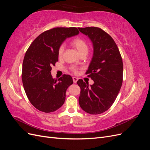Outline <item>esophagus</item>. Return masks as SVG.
<instances>
[{"mask_svg": "<svg viewBox=\"0 0 150 150\" xmlns=\"http://www.w3.org/2000/svg\"><path fill=\"white\" fill-rule=\"evenodd\" d=\"M72 80H73L74 83H76L77 81H78V78H76V77H73V78H72Z\"/></svg>", "mask_w": 150, "mask_h": 150, "instance_id": "esophagus-1", "label": "esophagus"}]
</instances>
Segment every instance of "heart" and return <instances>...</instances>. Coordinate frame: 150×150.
<instances>
[{
	"mask_svg": "<svg viewBox=\"0 0 150 150\" xmlns=\"http://www.w3.org/2000/svg\"><path fill=\"white\" fill-rule=\"evenodd\" d=\"M72 46H73L76 50L78 52L79 54L84 53V52H88V44L86 42L85 40L81 38H76L74 39H72L71 41ZM64 47L63 45H61L58 49V56L59 57H61L62 56L63 52H64ZM71 70L72 72H74V73L77 72V69L75 67H72L71 68Z\"/></svg>",
	"mask_w": 150,
	"mask_h": 150,
	"instance_id": "heart-1",
	"label": "heart"
}]
</instances>
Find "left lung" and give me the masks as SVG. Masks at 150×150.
<instances>
[{
  "label": "left lung",
  "mask_w": 150,
  "mask_h": 150,
  "mask_svg": "<svg viewBox=\"0 0 150 150\" xmlns=\"http://www.w3.org/2000/svg\"><path fill=\"white\" fill-rule=\"evenodd\" d=\"M93 44L94 53L86 74L94 81L89 87L83 79L77 84L81 88L79 103L85 112L98 115L112 106L122 83L123 64L116 42L111 36L96 27L78 28Z\"/></svg>",
  "instance_id": "obj_1"
}]
</instances>
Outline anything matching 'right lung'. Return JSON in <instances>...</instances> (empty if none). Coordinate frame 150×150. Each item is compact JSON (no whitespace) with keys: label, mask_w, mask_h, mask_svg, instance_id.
Here are the masks:
<instances>
[{"label":"right lung","mask_w":150,"mask_h":150,"mask_svg":"<svg viewBox=\"0 0 150 150\" xmlns=\"http://www.w3.org/2000/svg\"><path fill=\"white\" fill-rule=\"evenodd\" d=\"M76 28H55L36 38L27 50L22 63V80L29 101L44 112L56 111L64 104L66 92L73 83L71 76L52 78V66L58 61V49L67 38L78 34Z\"/></svg>","instance_id":"1"}]
</instances>
